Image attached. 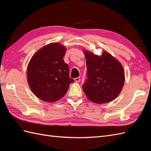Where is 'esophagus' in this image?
Returning <instances> with one entry per match:
<instances>
[{
	"mask_svg": "<svg viewBox=\"0 0 151 151\" xmlns=\"http://www.w3.org/2000/svg\"><path fill=\"white\" fill-rule=\"evenodd\" d=\"M75 81L77 82V83H79V82H80L81 81V77H76V78L74 79Z\"/></svg>",
	"mask_w": 151,
	"mask_h": 151,
	"instance_id": "obj_1",
	"label": "esophagus"
}]
</instances>
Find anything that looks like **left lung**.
<instances>
[{"label": "left lung", "mask_w": 151, "mask_h": 151, "mask_svg": "<svg viewBox=\"0 0 151 151\" xmlns=\"http://www.w3.org/2000/svg\"><path fill=\"white\" fill-rule=\"evenodd\" d=\"M87 79L83 89L88 98L96 103H108L115 99L122 89L125 73L120 62L107 52L101 57L84 52Z\"/></svg>", "instance_id": "left-lung-1"}]
</instances>
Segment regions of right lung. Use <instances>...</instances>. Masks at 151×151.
<instances>
[{"label":"right lung","mask_w":151,"mask_h":151,"mask_svg":"<svg viewBox=\"0 0 151 151\" xmlns=\"http://www.w3.org/2000/svg\"><path fill=\"white\" fill-rule=\"evenodd\" d=\"M66 48L53 43L42 48L31 58L27 70L30 88L43 101L55 102L62 98L74 79L63 61Z\"/></svg>","instance_id":"add662e5"}]
</instances>
